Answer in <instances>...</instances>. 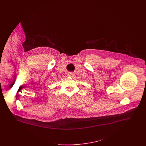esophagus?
<instances>
[{"label":"esophagus","instance_id":"obj_1","mask_svg":"<svg viewBox=\"0 0 146 146\" xmlns=\"http://www.w3.org/2000/svg\"><path fill=\"white\" fill-rule=\"evenodd\" d=\"M67 76H70V77H73L74 76V74L72 73V72H70V73H68L67 74Z\"/></svg>","mask_w":146,"mask_h":146}]
</instances>
